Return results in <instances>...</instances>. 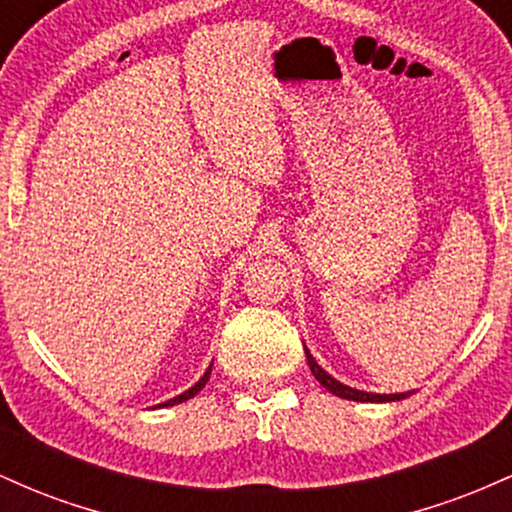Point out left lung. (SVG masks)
<instances>
[{"instance_id": "1", "label": "left lung", "mask_w": 512, "mask_h": 512, "mask_svg": "<svg viewBox=\"0 0 512 512\" xmlns=\"http://www.w3.org/2000/svg\"><path fill=\"white\" fill-rule=\"evenodd\" d=\"M305 358H308V366H310V370H313L317 383L325 387V390H330L332 395H337L342 399H354V402H395V399H404L411 395V392H399V395H375V392L354 390V387L339 383V380H334L327 370H322L320 366H317V361L308 349H305Z\"/></svg>"}]
</instances>
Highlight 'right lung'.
Returning <instances> with one entry per match:
<instances>
[{"instance_id": "add662e5", "label": "right lung", "mask_w": 512, "mask_h": 512, "mask_svg": "<svg viewBox=\"0 0 512 512\" xmlns=\"http://www.w3.org/2000/svg\"><path fill=\"white\" fill-rule=\"evenodd\" d=\"M209 375H211V366L207 368V373H204V375H202V378H199V380H197V383L190 387V390H185V392H182V395H178V397L168 399V402H161V404H158V407H173V404L187 402V399H190V397H195V395H197V392H199V390H202V387H204V385H207Z\"/></svg>"}]
</instances>
